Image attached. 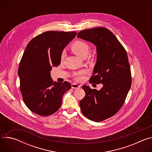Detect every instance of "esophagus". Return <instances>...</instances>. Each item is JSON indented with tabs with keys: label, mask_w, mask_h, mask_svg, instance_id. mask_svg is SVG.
Returning a JSON list of instances; mask_svg holds the SVG:
<instances>
[{
	"label": "esophagus",
	"mask_w": 152,
	"mask_h": 152,
	"mask_svg": "<svg viewBox=\"0 0 152 152\" xmlns=\"http://www.w3.org/2000/svg\"><path fill=\"white\" fill-rule=\"evenodd\" d=\"M72 88H74V89H77V88H80V85H77V83H73L72 84Z\"/></svg>",
	"instance_id": "obj_1"
}]
</instances>
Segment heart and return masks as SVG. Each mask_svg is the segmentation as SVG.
Segmentation results:
<instances>
[{"label": "heart", "instance_id": "b5f03b06", "mask_svg": "<svg viewBox=\"0 0 152 152\" xmlns=\"http://www.w3.org/2000/svg\"><path fill=\"white\" fill-rule=\"evenodd\" d=\"M72 50L77 56L82 58H85L87 56L90 50V46L87 42L83 41L78 40L75 41L71 46ZM65 53L63 52L61 54V60L64 58ZM85 71H80L74 74V78L75 80L79 81L82 79V76L85 74Z\"/></svg>", "mask_w": 152, "mask_h": 152}]
</instances>
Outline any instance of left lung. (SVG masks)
Returning a JSON list of instances; mask_svg holds the SVG:
<instances>
[{"label":"left lung","instance_id":"left-lung-1","mask_svg":"<svg viewBox=\"0 0 152 152\" xmlns=\"http://www.w3.org/2000/svg\"><path fill=\"white\" fill-rule=\"evenodd\" d=\"M77 38L96 46L97 61L90 83L103 86L97 91L83 85L85 96L79 104L86 118L100 122L120 110L131 88V72L127 52L113 33L104 28L80 31Z\"/></svg>","mask_w":152,"mask_h":152}]
</instances>
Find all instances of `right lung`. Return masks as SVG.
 Segmentation results:
<instances>
[{"label": "right lung", "mask_w": 152, "mask_h": 152, "mask_svg": "<svg viewBox=\"0 0 152 152\" xmlns=\"http://www.w3.org/2000/svg\"><path fill=\"white\" fill-rule=\"evenodd\" d=\"M76 32L48 31L32 39L21 59L18 75L20 90L29 109L39 115L49 116L60 107L69 82H54L52 67L60 64L62 51L76 37Z\"/></svg>", "instance_id": "obj_1"}]
</instances>
